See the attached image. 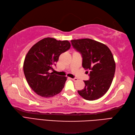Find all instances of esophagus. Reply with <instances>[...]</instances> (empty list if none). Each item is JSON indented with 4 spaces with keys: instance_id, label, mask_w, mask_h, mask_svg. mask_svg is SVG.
I'll return each instance as SVG.
<instances>
[{
    "instance_id": "1",
    "label": "esophagus",
    "mask_w": 135,
    "mask_h": 135,
    "mask_svg": "<svg viewBox=\"0 0 135 135\" xmlns=\"http://www.w3.org/2000/svg\"><path fill=\"white\" fill-rule=\"evenodd\" d=\"M71 80L74 81H78V79H77V78H74V79H71Z\"/></svg>"
}]
</instances>
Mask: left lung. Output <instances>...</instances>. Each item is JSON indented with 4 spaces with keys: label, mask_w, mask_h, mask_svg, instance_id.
Masks as SVG:
<instances>
[{
    "label": "left lung",
    "mask_w": 135,
    "mask_h": 135,
    "mask_svg": "<svg viewBox=\"0 0 135 135\" xmlns=\"http://www.w3.org/2000/svg\"><path fill=\"white\" fill-rule=\"evenodd\" d=\"M71 43L81 54L83 67L89 70V80L84 81L85 87L78 93L86 100H97L106 94L113 81L115 63L112 53L105 44L90 38L72 40Z\"/></svg>",
    "instance_id": "8db88e82"
}]
</instances>
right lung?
Here are the masks:
<instances>
[{
    "label": "right lung",
    "mask_w": 135,
    "mask_h": 135,
    "mask_svg": "<svg viewBox=\"0 0 135 135\" xmlns=\"http://www.w3.org/2000/svg\"><path fill=\"white\" fill-rule=\"evenodd\" d=\"M70 48L68 40L47 37L38 41L29 50L23 62V72L29 85L44 98L57 95L64 88L66 77L50 73L59 55Z\"/></svg>",
    "instance_id": "right-lung-1"
}]
</instances>
